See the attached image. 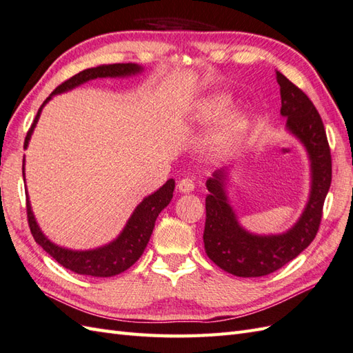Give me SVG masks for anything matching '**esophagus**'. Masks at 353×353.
Wrapping results in <instances>:
<instances>
[{
  "label": "esophagus",
  "mask_w": 353,
  "mask_h": 353,
  "mask_svg": "<svg viewBox=\"0 0 353 353\" xmlns=\"http://www.w3.org/2000/svg\"><path fill=\"white\" fill-rule=\"evenodd\" d=\"M178 190L181 193H190L194 190V181L192 178H184L178 183Z\"/></svg>",
  "instance_id": "1"
}]
</instances>
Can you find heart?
Wrapping results in <instances>:
<instances>
[{"label":"heart","mask_w":353,"mask_h":353,"mask_svg":"<svg viewBox=\"0 0 353 353\" xmlns=\"http://www.w3.org/2000/svg\"><path fill=\"white\" fill-rule=\"evenodd\" d=\"M230 106V99L225 94H219L211 99L203 100L199 106L196 108L193 115V123L199 127H205L219 119ZM248 128L247 115L243 112H234L228 115L219 124L216 130L212 132L210 139L206 141V152L211 157H225L228 154L235 150L236 145L241 141V137Z\"/></svg>","instance_id":"obj_1"}]
</instances>
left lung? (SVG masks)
<instances>
[{
  "label": "left lung",
  "mask_w": 353,
  "mask_h": 353,
  "mask_svg": "<svg viewBox=\"0 0 353 353\" xmlns=\"http://www.w3.org/2000/svg\"><path fill=\"white\" fill-rule=\"evenodd\" d=\"M277 73L286 130L304 145L310 160V196L298 221L277 235H256L239 225L226 193L228 170L206 179V220L203 244L206 256L236 277H262L280 270L312 244L319 230L325 197L331 185V151L319 112L312 100Z\"/></svg>",
  "instance_id": "obj_1"
}]
</instances>
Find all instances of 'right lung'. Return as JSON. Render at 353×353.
I'll list each match as a JSON object with an SVG mask.
<instances>
[{
    "instance_id": "right-lung-1",
    "label": "right lung",
    "mask_w": 353,
    "mask_h": 353,
    "mask_svg": "<svg viewBox=\"0 0 353 353\" xmlns=\"http://www.w3.org/2000/svg\"><path fill=\"white\" fill-rule=\"evenodd\" d=\"M143 67L137 65L134 63H127V64H103L92 68H87V70L79 72L74 74L70 79L63 82L59 87L54 90V92L43 101L40 106L36 118H34L32 125L25 137L23 148H28V143L31 139V134L36 128V124L40 118L41 109L45 108L46 103L52 99L57 94H61L65 91H70L79 85L97 79V77H127V76H134L141 73ZM22 175L25 179V157H23V166H22ZM174 188L175 181L174 179H168L166 184H163L157 192L147 196L145 199L136 206V210L125 223L121 234H119L114 241L99 247L92 248V250H70V248H64L54 244L48 236L43 234L41 229L39 228L36 217H34L31 203L28 199V192H27V216H28V225L31 229V234L36 239V243L49 253L54 259L63 265L64 268L70 270L76 274H82V276H92V277H112L117 276V274H121L125 270L130 268V266L139 259L142 256L145 247H147L154 223H156L159 214L161 210H165L172 201V196H174Z\"/></svg>"
}]
</instances>
